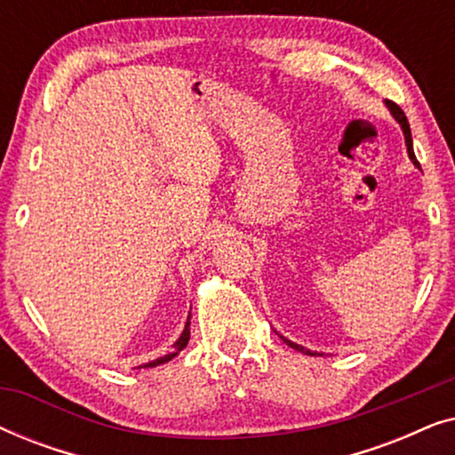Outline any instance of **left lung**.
<instances>
[{
    "mask_svg": "<svg viewBox=\"0 0 455 455\" xmlns=\"http://www.w3.org/2000/svg\"><path fill=\"white\" fill-rule=\"evenodd\" d=\"M387 108H389V111H391V116L395 117L397 124H400L402 130H403V139H406V147H408V157L412 159V164L420 170V164H419V161H416V155H414V148H412V132H410V124H408V120H406V116H403V111L400 109V105H395L394 101H387ZM282 339H283L285 344H288L290 347H294V350H298V352L308 354V356H313V354H315V352H310L308 347L296 344V341H291V339H288V338H282Z\"/></svg>",
    "mask_w": 455,
    "mask_h": 455,
    "instance_id": "8db88e82",
    "label": "left lung"
}]
</instances>
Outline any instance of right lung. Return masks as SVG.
Listing matches in <instances>:
<instances>
[{
    "mask_svg": "<svg viewBox=\"0 0 455 455\" xmlns=\"http://www.w3.org/2000/svg\"><path fill=\"white\" fill-rule=\"evenodd\" d=\"M188 339H190V316H188V321H186V327H184L182 335H180L176 344H173V350H172L170 354H165V356H161V358H157V360H151V363L142 364V369H151V366H159V364L167 363V360H172L173 356H178V354L182 352L184 347H186V344H188Z\"/></svg>",
    "mask_w": 455,
    "mask_h": 455,
    "instance_id": "obj_1",
    "label": "right lung"
}]
</instances>
